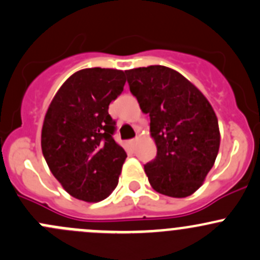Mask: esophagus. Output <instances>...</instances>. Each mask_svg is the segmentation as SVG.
<instances>
[{
  "mask_svg": "<svg viewBox=\"0 0 260 260\" xmlns=\"http://www.w3.org/2000/svg\"><path fill=\"white\" fill-rule=\"evenodd\" d=\"M136 144H138V139H133V140H130V145H131V148H135Z\"/></svg>",
  "mask_w": 260,
  "mask_h": 260,
  "instance_id": "1",
  "label": "esophagus"
}]
</instances>
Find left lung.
I'll list each match as a JSON object with an SVG mask.
<instances>
[{"mask_svg": "<svg viewBox=\"0 0 260 260\" xmlns=\"http://www.w3.org/2000/svg\"><path fill=\"white\" fill-rule=\"evenodd\" d=\"M130 91L149 114L156 156L144 165L160 194L185 198L202 186L220 145L216 115L204 95L178 71L148 66L125 71Z\"/></svg>", "mask_w": 260, "mask_h": 260, "instance_id": "left-lung-1", "label": "left lung"}]
</instances>
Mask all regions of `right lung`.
Segmentation results:
<instances>
[{
	"label": "right lung",
	"mask_w": 260,
	"mask_h": 260,
	"mask_svg": "<svg viewBox=\"0 0 260 260\" xmlns=\"http://www.w3.org/2000/svg\"><path fill=\"white\" fill-rule=\"evenodd\" d=\"M124 71L84 69L69 77L44 120L41 148L63 189L84 202H100L119 183L125 150L115 141L109 105L124 90Z\"/></svg>",
	"instance_id": "1"
}]
</instances>
